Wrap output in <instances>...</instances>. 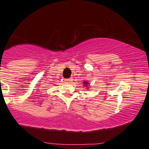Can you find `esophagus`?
<instances>
[{
	"instance_id": "34e87169",
	"label": "esophagus",
	"mask_w": 149,
	"mask_h": 149,
	"mask_svg": "<svg viewBox=\"0 0 149 149\" xmlns=\"http://www.w3.org/2000/svg\"><path fill=\"white\" fill-rule=\"evenodd\" d=\"M65 81H66V83H71V82L72 81V79H71V78H69V79H65Z\"/></svg>"
}]
</instances>
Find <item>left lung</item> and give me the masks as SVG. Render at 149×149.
<instances>
[{
	"label": "left lung",
	"instance_id": "left-lung-1",
	"mask_svg": "<svg viewBox=\"0 0 149 149\" xmlns=\"http://www.w3.org/2000/svg\"><path fill=\"white\" fill-rule=\"evenodd\" d=\"M83 83H84V86H88V84L89 83H88V82H86V81H85V82H83Z\"/></svg>",
	"mask_w": 149,
	"mask_h": 149
}]
</instances>
